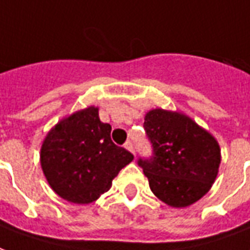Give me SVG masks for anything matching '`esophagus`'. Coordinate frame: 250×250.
<instances>
[{
  "label": "esophagus",
  "instance_id": "esophagus-1",
  "mask_svg": "<svg viewBox=\"0 0 250 250\" xmlns=\"http://www.w3.org/2000/svg\"><path fill=\"white\" fill-rule=\"evenodd\" d=\"M125 147L127 150H128V151H131V153H132V154L135 155V150H134V145H132V142H131V141H127V142L125 143Z\"/></svg>",
  "mask_w": 250,
  "mask_h": 250
}]
</instances>
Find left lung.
<instances>
[{
  "label": "left lung",
  "instance_id": "8db88e82",
  "mask_svg": "<svg viewBox=\"0 0 250 250\" xmlns=\"http://www.w3.org/2000/svg\"><path fill=\"white\" fill-rule=\"evenodd\" d=\"M143 127L153 155L139 158L138 165L155 196L177 208L203 198L221 164L215 138L184 113L161 108L146 113Z\"/></svg>",
  "mask_w": 250,
  "mask_h": 250
}]
</instances>
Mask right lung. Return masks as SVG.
I'll return each mask as SVG.
<instances>
[{"label":"right lung","mask_w":250,"mask_h":250,"mask_svg":"<svg viewBox=\"0 0 250 250\" xmlns=\"http://www.w3.org/2000/svg\"><path fill=\"white\" fill-rule=\"evenodd\" d=\"M111 125L88 107L64 118L44 138L40 149L43 173L54 192L77 204H88L107 192L134 155L111 139Z\"/></svg>","instance_id":"right-lung-1"}]
</instances>
